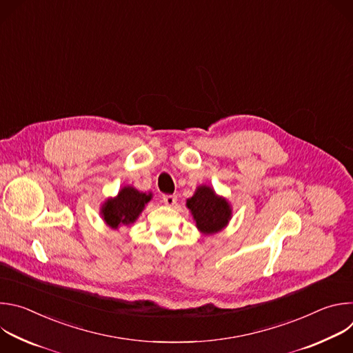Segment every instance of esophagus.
<instances>
[{
  "mask_svg": "<svg viewBox=\"0 0 353 353\" xmlns=\"http://www.w3.org/2000/svg\"><path fill=\"white\" fill-rule=\"evenodd\" d=\"M163 203L168 205V207H173L176 203H177V196L176 195H172V194H165L162 196Z\"/></svg>",
  "mask_w": 353,
  "mask_h": 353,
  "instance_id": "obj_1",
  "label": "esophagus"
}]
</instances>
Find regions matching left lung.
Segmentation results:
<instances>
[{
  "label": "left lung",
  "mask_w": 353,
  "mask_h": 353,
  "mask_svg": "<svg viewBox=\"0 0 353 353\" xmlns=\"http://www.w3.org/2000/svg\"><path fill=\"white\" fill-rule=\"evenodd\" d=\"M185 205L198 230L204 234H214L222 230L232 218L230 204L208 185H199L194 195L187 199Z\"/></svg>",
  "instance_id": "1"
}]
</instances>
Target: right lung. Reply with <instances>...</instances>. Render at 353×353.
Wrapping results in <instances>:
<instances>
[{
    "mask_svg": "<svg viewBox=\"0 0 353 353\" xmlns=\"http://www.w3.org/2000/svg\"><path fill=\"white\" fill-rule=\"evenodd\" d=\"M150 198H152L150 192H141L131 185H125L119 191L117 196L106 201L100 214L112 229H119L121 225L128 226L137 221Z\"/></svg>",
    "mask_w": 353,
    "mask_h": 353,
    "instance_id": "1",
    "label": "right lung"
}]
</instances>
